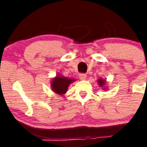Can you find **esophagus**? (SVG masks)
Listing matches in <instances>:
<instances>
[{
  "label": "esophagus",
  "instance_id": "obj_1",
  "mask_svg": "<svg viewBox=\"0 0 147 147\" xmlns=\"http://www.w3.org/2000/svg\"><path fill=\"white\" fill-rule=\"evenodd\" d=\"M80 76V79L81 80H85V79H86V77H87V76L85 74H80V76Z\"/></svg>",
  "mask_w": 147,
  "mask_h": 147
}]
</instances>
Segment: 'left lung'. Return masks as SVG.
<instances>
[{"mask_svg":"<svg viewBox=\"0 0 147 147\" xmlns=\"http://www.w3.org/2000/svg\"><path fill=\"white\" fill-rule=\"evenodd\" d=\"M105 82H106V81H105V80H103V79H102V78L98 80V84L101 88H103V87L105 86ZM105 89H106V88H105ZM104 90H105V88H104Z\"/></svg>","mask_w":147,"mask_h":147,"instance_id":"8db88e82","label":"left lung"}]
</instances>
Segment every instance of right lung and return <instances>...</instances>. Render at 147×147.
I'll list each match as a JSON object with an SVG mask.
<instances>
[{"instance_id": "add662e5", "label": "right lung", "mask_w": 147, "mask_h": 147, "mask_svg": "<svg viewBox=\"0 0 147 147\" xmlns=\"http://www.w3.org/2000/svg\"><path fill=\"white\" fill-rule=\"evenodd\" d=\"M74 81L75 80L74 79H69L59 74L53 79L51 83V86L54 93L62 96L67 92L68 85Z\"/></svg>"}]
</instances>
